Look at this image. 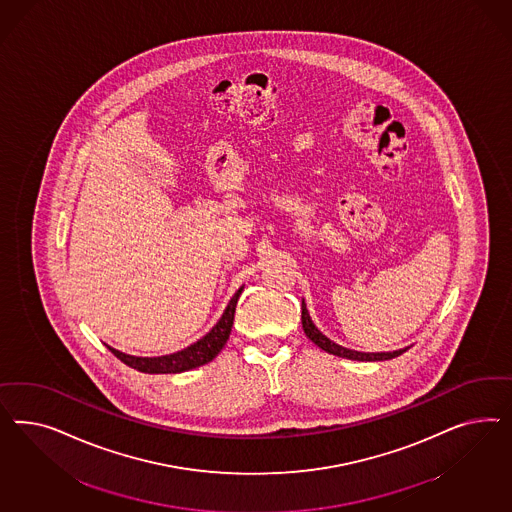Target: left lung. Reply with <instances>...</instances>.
<instances>
[{
    "label": "left lung",
    "instance_id": "obj_1",
    "mask_svg": "<svg viewBox=\"0 0 512 512\" xmlns=\"http://www.w3.org/2000/svg\"><path fill=\"white\" fill-rule=\"evenodd\" d=\"M302 328L306 332V336L310 338L317 347H321L326 353L330 355H336V357L349 358V360H366V362H375V360H390V358L400 357L402 353H405L409 347H403L398 351H387V353H362V351H355V349H347L343 345H338L336 341L326 338L325 334L313 325L311 321L310 313L306 308V302L302 300Z\"/></svg>",
    "mask_w": 512,
    "mask_h": 512
}]
</instances>
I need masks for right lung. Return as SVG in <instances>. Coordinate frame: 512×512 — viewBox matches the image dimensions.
I'll return each instance as SVG.
<instances>
[{
	"instance_id": "add662e5",
	"label": "right lung",
	"mask_w": 512,
	"mask_h": 512,
	"mask_svg": "<svg viewBox=\"0 0 512 512\" xmlns=\"http://www.w3.org/2000/svg\"><path fill=\"white\" fill-rule=\"evenodd\" d=\"M242 291H244V287H240L234 293L231 302L227 304V308L223 311L221 319L217 321L216 325L212 326V330L206 336H202L201 340L191 343L189 347L182 349V351H176L171 355H163V357H135V355L122 353V351H118L110 345H107V347L114 353V357L120 358L129 368L139 370L142 373H182L204 366L219 355V351L229 340V334H231V328H233L234 310H236V304H238V298L242 295Z\"/></svg>"
}]
</instances>
